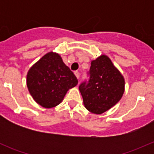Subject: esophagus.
Masks as SVG:
<instances>
[{"label":"esophagus","instance_id":"obj_1","mask_svg":"<svg viewBox=\"0 0 154 154\" xmlns=\"http://www.w3.org/2000/svg\"><path fill=\"white\" fill-rule=\"evenodd\" d=\"M74 74H75L76 77H77V79L80 78V72H79L78 71H74Z\"/></svg>","mask_w":154,"mask_h":154}]
</instances>
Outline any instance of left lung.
I'll return each instance as SVG.
<instances>
[{"label":"left lung","instance_id":"8db88e82","mask_svg":"<svg viewBox=\"0 0 154 154\" xmlns=\"http://www.w3.org/2000/svg\"><path fill=\"white\" fill-rule=\"evenodd\" d=\"M88 79L79 86L85 107L94 114H102L116 105L125 91V80L111 62L102 55L93 60Z\"/></svg>","mask_w":154,"mask_h":154}]
</instances>
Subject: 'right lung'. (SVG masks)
Instances as JSON below:
<instances>
[{"mask_svg": "<svg viewBox=\"0 0 154 154\" xmlns=\"http://www.w3.org/2000/svg\"><path fill=\"white\" fill-rule=\"evenodd\" d=\"M78 80L59 54L50 52L31 67L27 75L28 90L36 103L45 108L60 104L69 88Z\"/></svg>", "mask_w": 154, "mask_h": 154, "instance_id": "obj_1", "label": "right lung"}]
</instances>
